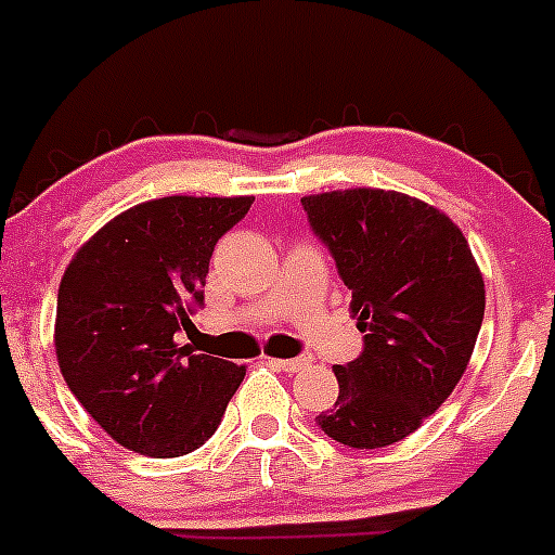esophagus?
I'll return each instance as SVG.
<instances>
[{
    "mask_svg": "<svg viewBox=\"0 0 555 555\" xmlns=\"http://www.w3.org/2000/svg\"><path fill=\"white\" fill-rule=\"evenodd\" d=\"M269 364L283 372H300L308 366V358H269Z\"/></svg>",
    "mask_w": 555,
    "mask_h": 555,
    "instance_id": "1",
    "label": "esophagus"
}]
</instances>
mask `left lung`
Returning a JSON list of instances; mask_svg holds the SVG:
<instances>
[{"instance_id":"left-lung-1","label":"left lung","mask_w":555,"mask_h":555,"mask_svg":"<svg viewBox=\"0 0 555 555\" xmlns=\"http://www.w3.org/2000/svg\"><path fill=\"white\" fill-rule=\"evenodd\" d=\"M302 208L364 333V352L333 366L338 397L320 428L347 448H386L414 434L467 372L487 308L483 274L459 224L400 191H325Z\"/></svg>"}]
</instances>
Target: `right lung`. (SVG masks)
Instances as JSON below:
<instances>
[{
    "label": "right lung",
    "mask_w": 555,
    "mask_h": 555,
    "mask_svg": "<svg viewBox=\"0 0 555 555\" xmlns=\"http://www.w3.org/2000/svg\"><path fill=\"white\" fill-rule=\"evenodd\" d=\"M253 197L150 199L121 210L75 253L57 288L63 380L121 448L152 459L197 450L222 423L247 366L194 356L180 327L205 302L214 244Z\"/></svg>",
    "instance_id": "obj_1"
}]
</instances>
